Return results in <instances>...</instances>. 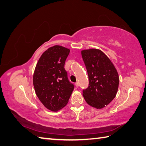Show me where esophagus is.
I'll return each instance as SVG.
<instances>
[{"label": "esophagus", "mask_w": 146, "mask_h": 146, "mask_svg": "<svg viewBox=\"0 0 146 146\" xmlns=\"http://www.w3.org/2000/svg\"><path fill=\"white\" fill-rule=\"evenodd\" d=\"M75 85H76V88H78V86H79V83H78V82H76V83H75Z\"/></svg>", "instance_id": "34e87169"}]
</instances>
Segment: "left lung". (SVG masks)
<instances>
[{"label":"left lung","mask_w":146,"mask_h":146,"mask_svg":"<svg viewBox=\"0 0 146 146\" xmlns=\"http://www.w3.org/2000/svg\"><path fill=\"white\" fill-rule=\"evenodd\" d=\"M87 70L89 86L83 91L86 103L93 108L102 109L115 98L119 84L116 68L108 56L98 48L81 50Z\"/></svg>","instance_id":"8db88e82"}]
</instances>
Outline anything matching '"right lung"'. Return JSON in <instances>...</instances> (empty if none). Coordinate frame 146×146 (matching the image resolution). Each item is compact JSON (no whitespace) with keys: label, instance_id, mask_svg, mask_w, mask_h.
<instances>
[{"label":"right lung","instance_id":"add662e5","mask_svg":"<svg viewBox=\"0 0 146 146\" xmlns=\"http://www.w3.org/2000/svg\"><path fill=\"white\" fill-rule=\"evenodd\" d=\"M70 49L54 45L40 56L33 74L35 93L46 108L52 111L62 109L68 103L74 90L65 70Z\"/></svg>","mask_w":146,"mask_h":146}]
</instances>
